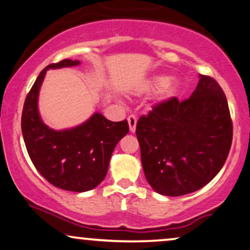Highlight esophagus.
Instances as JSON below:
<instances>
[{"instance_id":"1","label":"esophagus","mask_w":250,"mask_h":250,"mask_svg":"<svg viewBox=\"0 0 250 250\" xmlns=\"http://www.w3.org/2000/svg\"><path fill=\"white\" fill-rule=\"evenodd\" d=\"M128 124H129V129L131 132L136 131V125H137V118L135 115H129L128 117Z\"/></svg>"}]
</instances>
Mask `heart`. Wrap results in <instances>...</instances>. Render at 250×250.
Wrapping results in <instances>:
<instances>
[{
  "label": "heart",
  "mask_w": 250,
  "mask_h": 250,
  "mask_svg": "<svg viewBox=\"0 0 250 250\" xmlns=\"http://www.w3.org/2000/svg\"><path fill=\"white\" fill-rule=\"evenodd\" d=\"M167 77L164 76H156L153 77L152 79L147 83L146 89H157L162 88V98L163 100H168V98L173 97L179 89V82H168Z\"/></svg>",
  "instance_id": "heart-1"
}]
</instances>
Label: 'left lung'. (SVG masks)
I'll use <instances>...</instances> for the list:
<instances>
[{"label": "left lung", "mask_w": 250, "mask_h": 250, "mask_svg": "<svg viewBox=\"0 0 250 250\" xmlns=\"http://www.w3.org/2000/svg\"><path fill=\"white\" fill-rule=\"evenodd\" d=\"M136 135L144 173L154 190L172 197L198 190L229 155L232 121L226 95L212 77L199 75L190 97L155 105L139 118Z\"/></svg>", "instance_id": "1"}]
</instances>
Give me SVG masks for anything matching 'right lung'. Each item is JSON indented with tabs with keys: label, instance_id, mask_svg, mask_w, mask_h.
Wrapping results in <instances>:
<instances>
[{
	"label": "right lung",
	"instance_id": "1",
	"mask_svg": "<svg viewBox=\"0 0 250 250\" xmlns=\"http://www.w3.org/2000/svg\"><path fill=\"white\" fill-rule=\"evenodd\" d=\"M78 64V60L65 59L42 70L24 101L21 130L37 171L55 187L83 192L104 180L112 153L129 132V125L126 120L113 122L97 112L71 129L54 130L44 124L38 112V95L46 71Z\"/></svg>",
	"mask_w": 250,
	"mask_h": 250
}]
</instances>
